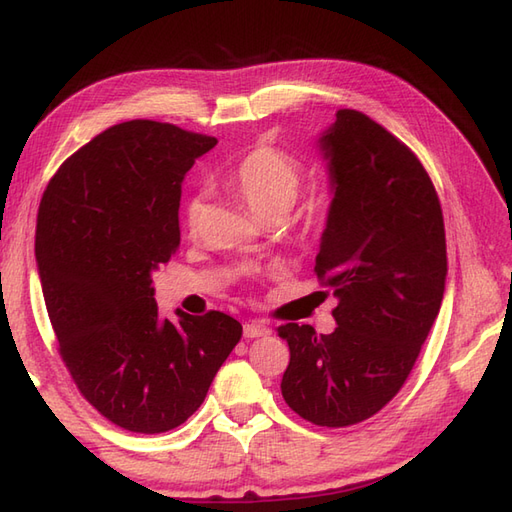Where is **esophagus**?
I'll return each mask as SVG.
<instances>
[{
    "label": "esophagus",
    "instance_id": "34e87169",
    "mask_svg": "<svg viewBox=\"0 0 512 512\" xmlns=\"http://www.w3.org/2000/svg\"><path fill=\"white\" fill-rule=\"evenodd\" d=\"M270 335V326H266L264 322H248L244 324V337L255 339V337H266Z\"/></svg>",
    "mask_w": 512,
    "mask_h": 512
}]
</instances>
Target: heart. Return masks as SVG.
I'll return each mask as SVG.
<instances>
[{
  "instance_id": "1",
  "label": "heart",
  "mask_w": 512,
  "mask_h": 512,
  "mask_svg": "<svg viewBox=\"0 0 512 512\" xmlns=\"http://www.w3.org/2000/svg\"><path fill=\"white\" fill-rule=\"evenodd\" d=\"M303 164L281 149L261 147L248 153L225 177L227 188L240 196L248 212L259 220L283 218L296 203L303 188ZM201 214V199H192L186 207L188 227H194Z\"/></svg>"
}]
</instances>
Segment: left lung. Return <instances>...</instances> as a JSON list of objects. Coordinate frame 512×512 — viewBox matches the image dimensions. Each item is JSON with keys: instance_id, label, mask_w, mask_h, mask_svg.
Segmentation results:
<instances>
[{"instance_id": "obj_1", "label": "left lung", "mask_w": 512, "mask_h": 512, "mask_svg": "<svg viewBox=\"0 0 512 512\" xmlns=\"http://www.w3.org/2000/svg\"><path fill=\"white\" fill-rule=\"evenodd\" d=\"M316 147L331 186L316 272L337 298V329L279 326L290 346L281 391L300 417L342 428L404 385L439 316L448 257L437 192L406 144L339 110Z\"/></svg>"}]
</instances>
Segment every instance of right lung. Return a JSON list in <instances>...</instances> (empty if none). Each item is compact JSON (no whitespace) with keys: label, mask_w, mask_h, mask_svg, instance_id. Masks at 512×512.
<instances>
[{"label":"right lung","mask_w":512,"mask_h":512,"mask_svg":"<svg viewBox=\"0 0 512 512\" xmlns=\"http://www.w3.org/2000/svg\"><path fill=\"white\" fill-rule=\"evenodd\" d=\"M216 138L127 121L60 166L36 220V266L75 385L112 424L173 430L242 337L227 313L162 318L153 272L179 246L181 183Z\"/></svg>","instance_id":"add662e5"}]
</instances>
